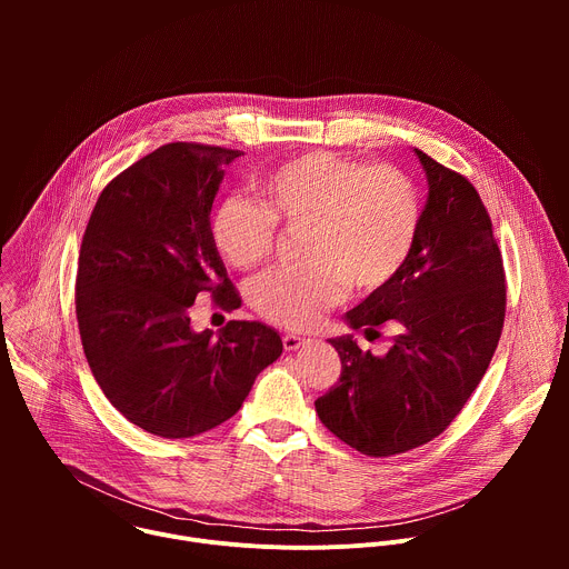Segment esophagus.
I'll return each instance as SVG.
<instances>
[{
  "instance_id": "1",
  "label": "esophagus",
  "mask_w": 569,
  "mask_h": 569,
  "mask_svg": "<svg viewBox=\"0 0 569 569\" xmlns=\"http://www.w3.org/2000/svg\"><path fill=\"white\" fill-rule=\"evenodd\" d=\"M312 340L310 338H301V336H283V349L286 351H299V349H303L306 345H310Z\"/></svg>"
}]
</instances>
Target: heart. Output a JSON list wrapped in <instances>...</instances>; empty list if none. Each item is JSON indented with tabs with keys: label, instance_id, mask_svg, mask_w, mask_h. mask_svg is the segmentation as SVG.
<instances>
[{
	"label": "heart",
	"instance_id": "heart-1",
	"mask_svg": "<svg viewBox=\"0 0 569 569\" xmlns=\"http://www.w3.org/2000/svg\"><path fill=\"white\" fill-rule=\"evenodd\" d=\"M263 204L222 200L211 216L218 254L238 270L266 263L279 222L301 236L306 263L263 274L252 290L254 310L274 327L308 331L342 303L351 283L376 292L408 268L423 227V200L415 180L367 159L310 150L279 164L259 184Z\"/></svg>",
	"mask_w": 569,
	"mask_h": 569
}]
</instances>
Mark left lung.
I'll list each match as a JSON object with an SVG mask.
<instances>
[{
	"label": "left lung",
	"mask_w": 569,
	"mask_h": 569,
	"mask_svg": "<svg viewBox=\"0 0 569 569\" xmlns=\"http://www.w3.org/2000/svg\"><path fill=\"white\" fill-rule=\"evenodd\" d=\"M428 204L412 261L347 312L351 329L398 336L376 358L353 338L331 340L338 382L315 400L319 421L367 457H391L439 437L463 410L498 349L507 277L491 216L461 173L417 148Z\"/></svg>",
	"instance_id": "left-lung-1"
}]
</instances>
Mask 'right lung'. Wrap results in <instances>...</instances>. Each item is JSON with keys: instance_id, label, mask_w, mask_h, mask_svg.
<instances>
[{"instance_id": "1", "label": "right lung", "mask_w": 569, "mask_h": 569, "mask_svg": "<svg viewBox=\"0 0 569 569\" xmlns=\"http://www.w3.org/2000/svg\"><path fill=\"white\" fill-rule=\"evenodd\" d=\"M240 150L173 141L101 191L80 246L76 319L90 369L114 408L141 430L189 439L231 419L281 351L259 321L193 333L200 295L227 312L240 295L211 240L222 167Z\"/></svg>"}]
</instances>
